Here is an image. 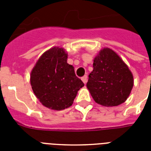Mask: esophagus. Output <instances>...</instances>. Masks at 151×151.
<instances>
[{"label":"esophagus","mask_w":151,"mask_h":151,"mask_svg":"<svg viewBox=\"0 0 151 151\" xmlns=\"http://www.w3.org/2000/svg\"><path fill=\"white\" fill-rule=\"evenodd\" d=\"M81 81H83V83H84V84H86V83H87V81H88V77H87V75H85L84 76V77H82V78H81Z\"/></svg>","instance_id":"34e87169"}]
</instances>
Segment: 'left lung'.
<instances>
[{
  "instance_id": "left-lung-1",
  "label": "left lung",
  "mask_w": 151,
  "mask_h": 151,
  "mask_svg": "<svg viewBox=\"0 0 151 151\" xmlns=\"http://www.w3.org/2000/svg\"><path fill=\"white\" fill-rule=\"evenodd\" d=\"M133 84V75L122 58L110 48H102L86 85L95 102L108 107L120 105L128 99Z\"/></svg>"
}]
</instances>
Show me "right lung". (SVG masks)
I'll return each mask as SVG.
<instances>
[{
	"label": "right lung",
	"instance_id": "obj_1",
	"mask_svg": "<svg viewBox=\"0 0 151 151\" xmlns=\"http://www.w3.org/2000/svg\"><path fill=\"white\" fill-rule=\"evenodd\" d=\"M63 48L53 47L41 55L30 73V85L41 104L51 110L70 107L84 83L67 63Z\"/></svg>",
	"mask_w": 151,
	"mask_h": 151
}]
</instances>
